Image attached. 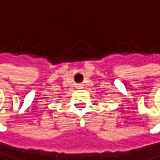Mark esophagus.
<instances>
[{
    "label": "esophagus",
    "mask_w": 160,
    "mask_h": 160,
    "mask_svg": "<svg viewBox=\"0 0 160 160\" xmlns=\"http://www.w3.org/2000/svg\"><path fill=\"white\" fill-rule=\"evenodd\" d=\"M79 86H81V85H79Z\"/></svg>",
    "instance_id": "esophagus-1"
}]
</instances>
